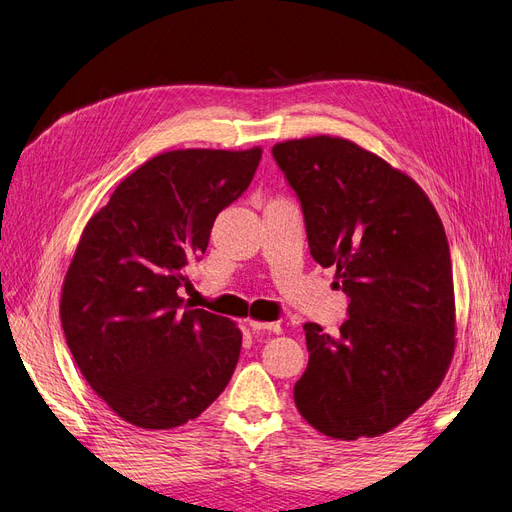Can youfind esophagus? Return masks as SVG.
<instances>
[{"label": "esophagus", "mask_w": 512, "mask_h": 512, "mask_svg": "<svg viewBox=\"0 0 512 512\" xmlns=\"http://www.w3.org/2000/svg\"><path fill=\"white\" fill-rule=\"evenodd\" d=\"M253 331H268V333H280V323H266V320H251Z\"/></svg>", "instance_id": "1"}]
</instances>
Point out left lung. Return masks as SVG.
Wrapping results in <instances>:
<instances>
[{
  "label": "left lung",
  "mask_w": 512,
  "mask_h": 512,
  "mask_svg": "<svg viewBox=\"0 0 512 512\" xmlns=\"http://www.w3.org/2000/svg\"><path fill=\"white\" fill-rule=\"evenodd\" d=\"M272 154L304 208L310 255L350 297L339 333L304 325L297 411L339 441L380 437L430 399L456 350L445 227L418 183L350 139H289Z\"/></svg>",
  "instance_id": "obj_1"
}]
</instances>
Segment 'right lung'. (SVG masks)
Returning <instances> with one entry per match:
<instances>
[{"mask_svg": "<svg viewBox=\"0 0 512 512\" xmlns=\"http://www.w3.org/2000/svg\"><path fill=\"white\" fill-rule=\"evenodd\" d=\"M261 147L170 149L113 189L80 236L61 323L84 380L132 426L168 430L211 405L236 369L234 320L183 310L179 287L215 217L249 187Z\"/></svg>", "mask_w": 512, "mask_h": 512, "instance_id": "add662e5", "label": "right lung"}]
</instances>
